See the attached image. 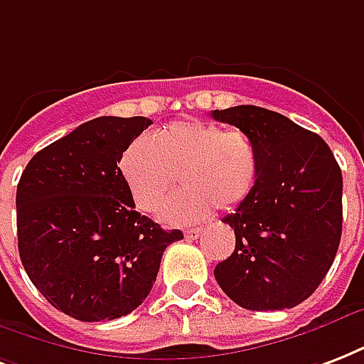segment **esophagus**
<instances>
[{
    "instance_id": "obj_1",
    "label": "esophagus",
    "mask_w": 364,
    "mask_h": 364,
    "mask_svg": "<svg viewBox=\"0 0 364 364\" xmlns=\"http://www.w3.org/2000/svg\"><path fill=\"white\" fill-rule=\"evenodd\" d=\"M202 229L200 227H193V229H185V237L191 238V240H194V238L200 237Z\"/></svg>"
}]
</instances>
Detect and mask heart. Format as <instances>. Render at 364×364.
Here are the masks:
<instances>
[{"instance_id":"b5f03b06","label":"heart","mask_w":364,"mask_h":364,"mask_svg":"<svg viewBox=\"0 0 364 364\" xmlns=\"http://www.w3.org/2000/svg\"><path fill=\"white\" fill-rule=\"evenodd\" d=\"M257 151L240 129H221L202 120L171 122L154 139L137 137L118 160L120 176L143 212H156L179 176L177 191L160 210L171 225L206 218L213 206L242 204L257 179Z\"/></svg>"}]
</instances>
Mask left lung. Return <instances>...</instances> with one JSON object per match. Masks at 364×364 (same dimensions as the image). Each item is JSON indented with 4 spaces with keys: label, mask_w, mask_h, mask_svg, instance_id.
Here are the masks:
<instances>
[{
    "label": "left lung",
    "mask_w": 364,
    "mask_h": 364,
    "mask_svg": "<svg viewBox=\"0 0 364 364\" xmlns=\"http://www.w3.org/2000/svg\"><path fill=\"white\" fill-rule=\"evenodd\" d=\"M212 118L238 127L257 151V179L237 212L235 252L215 265L221 290L244 309H290L328 273L342 238V170L317 133L287 116L240 105Z\"/></svg>",
    "instance_id": "1"
}]
</instances>
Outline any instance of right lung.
I'll return each mask as SVG.
<instances>
[{
	"mask_svg": "<svg viewBox=\"0 0 364 364\" xmlns=\"http://www.w3.org/2000/svg\"><path fill=\"white\" fill-rule=\"evenodd\" d=\"M151 124L145 116L85 122L22 171L21 262L41 296L77 321H112L137 309L164 250L183 238L141 215L120 176V154Z\"/></svg>",
	"mask_w": 364,
	"mask_h": 364,
	"instance_id": "add662e5",
	"label": "right lung"
}]
</instances>
